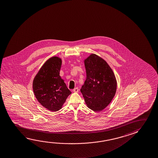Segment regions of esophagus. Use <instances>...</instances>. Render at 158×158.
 <instances>
[{
    "mask_svg": "<svg viewBox=\"0 0 158 158\" xmlns=\"http://www.w3.org/2000/svg\"><path fill=\"white\" fill-rule=\"evenodd\" d=\"M79 90V88H75L73 89V91L74 92H75V93H78V91Z\"/></svg>",
    "mask_w": 158,
    "mask_h": 158,
    "instance_id": "esophagus-1",
    "label": "esophagus"
}]
</instances>
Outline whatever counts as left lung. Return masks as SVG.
Instances as JSON below:
<instances>
[{
    "instance_id": "8db88e82",
    "label": "left lung",
    "mask_w": 158,
    "mask_h": 158,
    "mask_svg": "<svg viewBox=\"0 0 158 158\" xmlns=\"http://www.w3.org/2000/svg\"><path fill=\"white\" fill-rule=\"evenodd\" d=\"M84 63L86 79L80 91L89 109L101 111L114 98L116 79L109 64L98 56L91 54Z\"/></svg>"
}]
</instances>
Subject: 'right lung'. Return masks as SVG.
I'll list each match as a JSON object with an SVG mask.
<instances>
[{
    "instance_id": "1",
    "label": "right lung",
    "mask_w": 158,
    "mask_h": 158,
    "mask_svg": "<svg viewBox=\"0 0 158 158\" xmlns=\"http://www.w3.org/2000/svg\"><path fill=\"white\" fill-rule=\"evenodd\" d=\"M62 60L53 57L47 60L33 81V90L37 100L51 111H57L72 93L60 75Z\"/></svg>"
}]
</instances>
